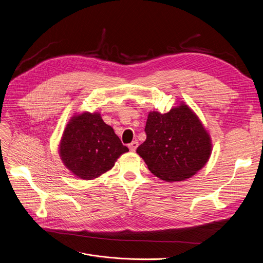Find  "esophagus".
I'll use <instances>...</instances> for the list:
<instances>
[{"mask_svg": "<svg viewBox=\"0 0 263 263\" xmlns=\"http://www.w3.org/2000/svg\"><path fill=\"white\" fill-rule=\"evenodd\" d=\"M137 147H138L137 141H134V142H132L131 144H129V149H130V151H132V152H134Z\"/></svg>", "mask_w": 263, "mask_h": 263, "instance_id": "obj_1", "label": "esophagus"}]
</instances>
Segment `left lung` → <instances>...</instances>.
<instances>
[{
  "label": "left lung",
  "mask_w": 263,
  "mask_h": 263,
  "mask_svg": "<svg viewBox=\"0 0 263 263\" xmlns=\"http://www.w3.org/2000/svg\"><path fill=\"white\" fill-rule=\"evenodd\" d=\"M146 141L136 149L148 169L166 182H181L201 170L212 154V138L186 103L148 114Z\"/></svg>",
  "instance_id": "1"
}]
</instances>
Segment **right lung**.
<instances>
[{"instance_id": "add662e5", "label": "right lung", "mask_w": 263, "mask_h": 263, "mask_svg": "<svg viewBox=\"0 0 263 263\" xmlns=\"http://www.w3.org/2000/svg\"><path fill=\"white\" fill-rule=\"evenodd\" d=\"M128 151L98 112L74 115L67 122L59 144L62 163L82 180L99 178Z\"/></svg>"}]
</instances>
